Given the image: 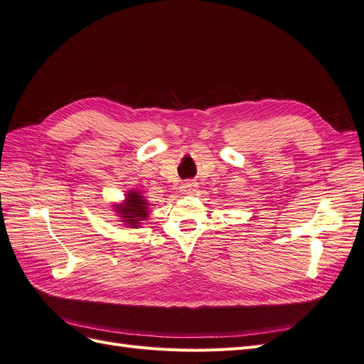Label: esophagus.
Masks as SVG:
<instances>
[{"instance_id":"obj_1","label":"esophagus","mask_w":364,"mask_h":364,"mask_svg":"<svg viewBox=\"0 0 364 364\" xmlns=\"http://www.w3.org/2000/svg\"><path fill=\"white\" fill-rule=\"evenodd\" d=\"M179 190L182 194H194L197 191V183L194 181H186L179 186Z\"/></svg>"}]
</instances>
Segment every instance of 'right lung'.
Here are the masks:
<instances>
[{"label": "right lung", "mask_w": 364, "mask_h": 364, "mask_svg": "<svg viewBox=\"0 0 364 364\" xmlns=\"http://www.w3.org/2000/svg\"><path fill=\"white\" fill-rule=\"evenodd\" d=\"M111 206L124 228H139L142 222H146L149 218L150 214V203L146 199V196L142 194V191L138 190H129L124 194L123 200L115 202Z\"/></svg>", "instance_id": "1"}]
</instances>
